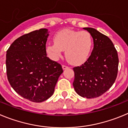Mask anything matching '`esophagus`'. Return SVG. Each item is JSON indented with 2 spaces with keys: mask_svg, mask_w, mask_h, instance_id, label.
<instances>
[{
  "mask_svg": "<svg viewBox=\"0 0 128 128\" xmlns=\"http://www.w3.org/2000/svg\"><path fill=\"white\" fill-rule=\"evenodd\" d=\"M69 67L68 66H66V65H62V69L63 70H66V69H67V68H68Z\"/></svg>",
  "mask_w": 128,
  "mask_h": 128,
  "instance_id": "34e87169",
  "label": "esophagus"
}]
</instances>
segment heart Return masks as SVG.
I'll list each match as a JSON object with an SVG mask.
<instances>
[{
	"instance_id": "1",
	"label": "heart",
	"mask_w": 128,
	"mask_h": 128,
	"mask_svg": "<svg viewBox=\"0 0 128 128\" xmlns=\"http://www.w3.org/2000/svg\"><path fill=\"white\" fill-rule=\"evenodd\" d=\"M54 40V42H48L46 46L48 56L57 60L65 50L66 57L72 64L87 59L93 45L92 37L87 31L63 30L55 34Z\"/></svg>"
}]
</instances>
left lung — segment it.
Masks as SVG:
<instances>
[{"mask_svg": "<svg viewBox=\"0 0 128 128\" xmlns=\"http://www.w3.org/2000/svg\"><path fill=\"white\" fill-rule=\"evenodd\" d=\"M84 29L91 34L94 48L87 61L73 68L72 85L78 95L90 99L99 97L112 86L117 78L118 58L109 38L94 28Z\"/></svg>", "mask_w": 128, "mask_h": 128, "instance_id": "1", "label": "left lung"}]
</instances>
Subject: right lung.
<instances>
[{
    "mask_svg": "<svg viewBox=\"0 0 128 128\" xmlns=\"http://www.w3.org/2000/svg\"><path fill=\"white\" fill-rule=\"evenodd\" d=\"M46 28L32 31L15 40L6 54L7 76L10 85L22 97L40 103L54 92L60 64L46 56Z\"/></svg>",
    "mask_w": 128,
    "mask_h": 128,
    "instance_id": "1",
    "label": "right lung"
}]
</instances>
